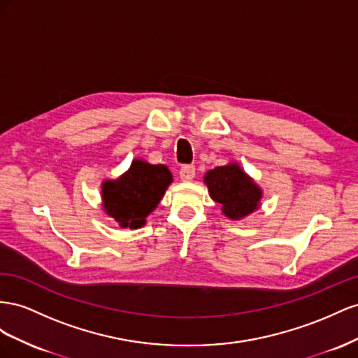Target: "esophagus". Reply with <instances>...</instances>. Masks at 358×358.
Listing matches in <instances>:
<instances>
[{
	"label": "esophagus",
	"instance_id": "obj_1",
	"mask_svg": "<svg viewBox=\"0 0 358 358\" xmlns=\"http://www.w3.org/2000/svg\"><path fill=\"white\" fill-rule=\"evenodd\" d=\"M193 177H195V166H193V165H186V166H182L180 169L181 181L189 182V181L193 180Z\"/></svg>",
	"mask_w": 358,
	"mask_h": 358
}]
</instances>
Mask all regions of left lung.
<instances>
[{
  "instance_id": "obj_1",
  "label": "left lung",
  "mask_w": 358,
  "mask_h": 358,
  "mask_svg": "<svg viewBox=\"0 0 358 358\" xmlns=\"http://www.w3.org/2000/svg\"><path fill=\"white\" fill-rule=\"evenodd\" d=\"M213 201L222 206V213L231 220H241L261 207L262 189L237 162L210 169L203 176Z\"/></svg>"
}]
</instances>
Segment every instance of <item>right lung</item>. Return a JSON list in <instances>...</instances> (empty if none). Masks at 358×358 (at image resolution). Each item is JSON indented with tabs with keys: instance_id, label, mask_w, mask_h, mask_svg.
Wrapping results in <instances>:
<instances>
[{
	"instance_id": "1",
	"label": "right lung",
	"mask_w": 358,
	"mask_h": 358,
	"mask_svg": "<svg viewBox=\"0 0 358 358\" xmlns=\"http://www.w3.org/2000/svg\"><path fill=\"white\" fill-rule=\"evenodd\" d=\"M172 180L166 165H151L144 159H134L118 178L101 182V207L120 228H142L148 214L165 196Z\"/></svg>"
}]
</instances>
